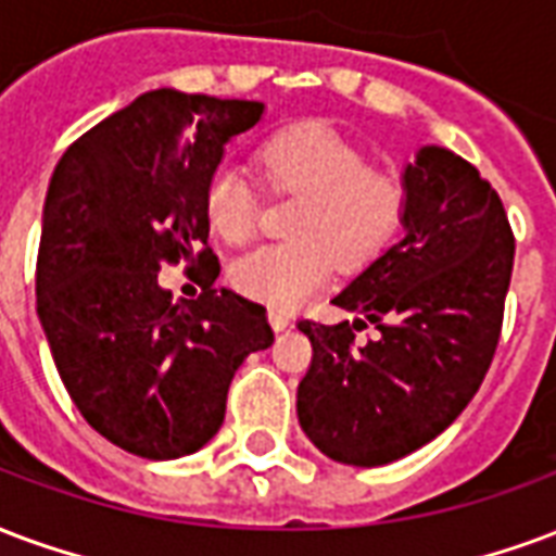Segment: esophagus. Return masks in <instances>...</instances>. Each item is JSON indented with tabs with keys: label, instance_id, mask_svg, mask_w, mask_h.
<instances>
[{
	"label": "esophagus",
	"instance_id": "1",
	"mask_svg": "<svg viewBox=\"0 0 556 556\" xmlns=\"http://www.w3.org/2000/svg\"><path fill=\"white\" fill-rule=\"evenodd\" d=\"M267 320H270V327H274V330H277V332L289 330V327H291V318H289V315H286V312L270 309V312H267Z\"/></svg>",
	"mask_w": 556,
	"mask_h": 556
}]
</instances>
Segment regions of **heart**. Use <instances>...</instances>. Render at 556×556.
<instances>
[{"label":"heart","instance_id":"1","mask_svg":"<svg viewBox=\"0 0 556 556\" xmlns=\"http://www.w3.org/2000/svg\"><path fill=\"white\" fill-rule=\"evenodd\" d=\"M256 170L270 194L294 197L289 241L236 258L238 294L277 312L298 309L330 279L332 265L356 274L386 253L409 212V185L392 167L368 164L362 147L324 123L270 131L256 147ZM203 215L226 244H247L258 229L256 194L229 170L205 182Z\"/></svg>","mask_w":556,"mask_h":556}]
</instances>
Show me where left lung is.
<instances>
[{
	"label": "left lung",
	"instance_id": "left-lung-1",
	"mask_svg": "<svg viewBox=\"0 0 556 556\" xmlns=\"http://www.w3.org/2000/svg\"><path fill=\"white\" fill-rule=\"evenodd\" d=\"M406 238L339 298L356 320H300L312 362L298 418L344 466H386L456 421L495 356L516 238L501 197L451 150L406 164ZM374 323L377 340L355 344Z\"/></svg>",
	"mask_w": 556,
	"mask_h": 556
}]
</instances>
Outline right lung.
Here are the masks:
<instances>
[{
  "mask_svg": "<svg viewBox=\"0 0 556 556\" xmlns=\"http://www.w3.org/2000/svg\"><path fill=\"white\" fill-rule=\"evenodd\" d=\"M262 109L152 90L70 143L49 182L37 315L81 418L143 459L200 451L224 425L238 365L274 341L262 303L215 289L203 215L224 143ZM179 257L201 265L204 291L174 304L157 270Z\"/></svg>",
  "mask_w": 556,
  "mask_h": 556,
  "instance_id": "1",
  "label": "right lung"
}]
</instances>
